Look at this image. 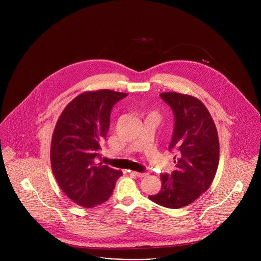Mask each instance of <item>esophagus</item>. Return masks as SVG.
<instances>
[{
    "label": "esophagus",
    "instance_id": "34e87169",
    "mask_svg": "<svg viewBox=\"0 0 261 261\" xmlns=\"http://www.w3.org/2000/svg\"><path fill=\"white\" fill-rule=\"evenodd\" d=\"M132 173L138 177H143L145 175H147V172H138V171H132Z\"/></svg>",
    "mask_w": 261,
    "mask_h": 261
}]
</instances>
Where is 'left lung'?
<instances>
[{"label": "left lung", "instance_id": "1", "mask_svg": "<svg viewBox=\"0 0 261 261\" xmlns=\"http://www.w3.org/2000/svg\"><path fill=\"white\" fill-rule=\"evenodd\" d=\"M173 113L174 126L168 150L175 153V169L162 173V188L152 201L179 208L196 200L215 177L219 164V139L215 123L198 99L178 93H162Z\"/></svg>", "mask_w": 261, "mask_h": 261}]
</instances>
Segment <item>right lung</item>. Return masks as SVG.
<instances>
[{
    "label": "right lung",
    "instance_id": "obj_1",
    "mask_svg": "<svg viewBox=\"0 0 261 261\" xmlns=\"http://www.w3.org/2000/svg\"><path fill=\"white\" fill-rule=\"evenodd\" d=\"M127 96L110 90L83 93L58 120L51 139V168L60 188L79 205L91 208L107 201L122 175L97 158L101 159L111 110Z\"/></svg>",
    "mask_w": 261,
    "mask_h": 261
}]
</instances>
